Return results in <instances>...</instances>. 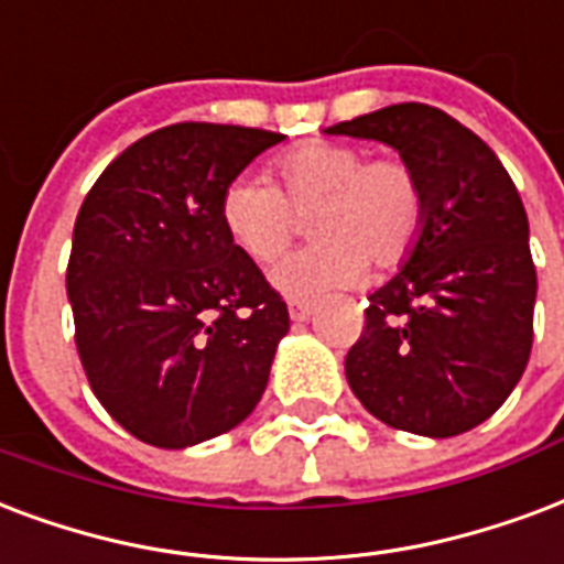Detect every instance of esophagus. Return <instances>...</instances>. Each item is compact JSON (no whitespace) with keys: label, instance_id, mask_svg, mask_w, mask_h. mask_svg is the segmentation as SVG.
<instances>
[{"label":"esophagus","instance_id":"esophagus-1","mask_svg":"<svg viewBox=\"0 0 564 564\" xmlns=\"http://www.w3.org/2000/svg\"><path fill=\"white\" fill-rule=\"evenodd\" d=\"M290 316L292 322H304V319H311L313 316V301H290Z\"/></svg>","mask_w":564,"mask_h":564}]
</instances>
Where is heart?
I'll return each mask as SVG.
<instances>
[{"label": "heart", "mask_w": 564, "mask_h": 564, "mask_svg": "<svg viewBox=\"0 0 564 564\" xmlns=\"http://www.w3.org/2000/svg\"><path fill=\"white\" fill-rule=\"evenodd\" d=\"M274 186L239 177L218 197L227 239L253 263H274L311 215L316 245L274 269L292 295H319L358 283L372 265L393 272L425 230V186L402 156L367 159V150L339 141H307L272 162Z\"/></svg>", "instance_id": "b5f03b06"}]
</instances>
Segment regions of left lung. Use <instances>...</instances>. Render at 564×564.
<instances>
[{"label": "left lung", "instance_id": "obj_1", "mask_svg": "<svg viewBox=\"0 0 564 564\" xmlns=\"http://www.w3.org/2000/svg\"><path fill=\"white\" fill-rule=\"evenodd\" d=\"M325 132L399 150L429 200L414 253L369 295L364 334L346 355L349 387L402 432H470L509 399L532 351L539 281L521 195L476 132L425 102Z\"/></svg>", "mask_w": 564, "mask_h": 564}]
</instances>
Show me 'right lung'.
Wrapping results in <instances>:
<instances>
[{
    "label": "right lung",
    "mask_w": 564,
    "mask_h": 564,
    "mask_svg": "<svg viewBox=\"0 0 564 564\" xmlns=\"http://www.w3.org/2000/svg\"><path fill=\"white\" fill-rule=\"evenodd\" d=\"M281 132L171 123L129 144L73 227L67 295L94 397L129 435L183 449L263 397L290 313L227 239L218 197Z\"/></svg>",
    "instance_id": "obj_1"
}]
</instances>
